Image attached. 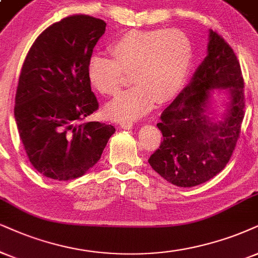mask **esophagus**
<instances>
[{"label":"esophagus","mask_w":258,"mask_h":258,"mask_svg":"<svg viewBox=\"0 0 258 258\" xmlns=\"http://www.w3.org/2000/svg\"><path fill=\"white\" fill-rule=\"evenodd\" d=\"M120 128L122 129H125V130H129L133 128V123L130 122H124V123H120Z\"/></svg>","instance_id":"34e87169"}]
</instances>
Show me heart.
<instances>
[{"label": "heart", "mask_w": 258, "mask_h": 258, "mask_svg": "<svg viewBox=\"0 0 258 258\" xmlns=\"http://www.w3.org/2000/svg\"><path fill=\"white\" fill-rule=\"evenodd\" d=\"M114 59L93 55L87 64L92 88L103 95L118 93L129 73L134 87L123 92L105 107L116 122H132L153 110L157 99L170 100L179 92L189 74L192 46L177 30H133L109 46Z\"/></svg>", "instance_id": "b5f03b06"}]
</instances>
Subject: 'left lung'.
I'll return each mask as SVG.
<instances>
[{
  "mask_svg": "<svg viewBox=\"0 0 258 258\" xmlns=\"http://www.w3.org/2000/svg\"><path fill=\"white\" fill-rule=\"evenodd\" d=\"M243 88L233 50L209 30L207 56L157 124L164 139L148 159L155 172L180 187L200 185L221 172L239 138L245 106ZM221 93L228 101L220 114L212 103Z\"/></svg>",
  "mask_w": 258,
  "mask_h": 258,
  "instance_id": "8db88e82",
  "label": "left lung"
}]
</instances>
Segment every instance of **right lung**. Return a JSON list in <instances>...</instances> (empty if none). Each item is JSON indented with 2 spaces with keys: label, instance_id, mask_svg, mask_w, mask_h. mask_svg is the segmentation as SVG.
I'll return each instance as SVG.
<instances>
[{
  "label": "right lung",
  "instance_id": "obj_1",
  "mask_svg": "<svg viewBox=\"0 0 258 258\" xmlns=\"http://www.w3.org/2000/svg\"><path fill=\"white\" fill-rule=\"evenodd\" d=\"M106 24L72 15L47 27L31 46L19 78L14 116L32 166L47 178L69 180L98 163L116 129L88 122L98 109L87 64Z\"/></svg>",
  "mask_w": 258,
  "mask_h": 258
}]
</instances>
